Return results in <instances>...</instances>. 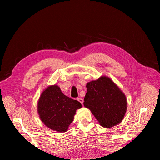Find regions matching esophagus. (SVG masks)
<instances>
[{"instance_id":"obj_1","label":"esophagus","mask_w":160,"mask_h":160,"mask_svg":"<svg viewBox=\"0 0 160 160\" xmlns=\"http://www.w3.org/2000/svg\"><path fill=\"white\" fill-rule=\"evenodd\" d=\"M77 101H78L80 103L83 104V99H82V98H77Z\"/></svg>"}]
</instances>
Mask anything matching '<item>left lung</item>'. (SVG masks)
<instances>
[{"mask_svg":"<svg viewBox=\"0 0 160 160\" xmlns=\"http://www.w3.org/2000/svg\"><path fill=\"white\" fill-rule=\"evenodd\" d=\"M86 87L84 106L91 110L101 126L111 128L122 122L126 112V98L112 81L101 77Z\"/></svg>","mask_w":160,"mask_h":160,"instance_id":"8db88e82","label":"left lung"}]
</instances>
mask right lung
<instances>
[{
  "mask_svg": "<svg viewBox=\"0 0 160 160\" xmlns=\"http://www.w3.org/2000/svg\"><path fill=\"white\" fill-rule=\"evenodd\" d=\"M81 108L78 101L65 95L57 85L50 86L43 91L38 103L42 122L48 128L59 132L68 129L76 110Z\"/></svg>",
  "mask_w": 160,
  "mask_h": 160,
  "instance_id": "right-lung-1",
  "label": "right lung"
}]
</instances>
